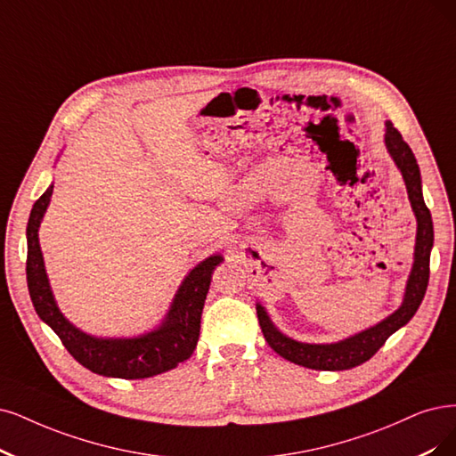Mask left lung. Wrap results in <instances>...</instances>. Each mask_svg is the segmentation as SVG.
I'll return each mask as SVG.
<instances>
[{"label": "left lung", "instance_id": "obj_1", "mask_svg": "<svg viewBox=\"0 0 456 456\" xmlns=\"http://www.w3.org/2000/svg\"><path fill=\"white\" fill-rule=\"evenodd\" d=\"M385 146L389 156L403 178L408 190V199L411 202V210L417 219V234H415V251H413V266L406 281L402 305L374 327H368L349 338L332 342V344H306L289 338L283 334L268 317L263 305H256L259 325L268 342L280 357L288 359L298 366L312 370H349L366 362L370 357L376 355V351L385 344L391 334L410 323L415 315L420 302L425 298L428 276H430V251L434 246V227L432 216L423 199V183H420V171L411 148L403 142L402 134L391 122H385Z\"/></svg>", "mask_w": 456, "mask_h": 456}]
</instances>
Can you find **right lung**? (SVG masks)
<instances>
[{
  "label": "right lung",
  "instance_id": "add662e5",
  "mask_svg": "<svg viewBox=\"0 0 456 456\" xmlns=\"http://www.w3.org/2000/svg\"><path fill=\"white\" fill-rule=\"evenodd\" d=\"M54 183L36 200L26 229L28 289L37 315L53 329L65 349L94 374L122 379H144L168 372L191 357L200 332V314L210 289L214 268L224 261L214 254L193 266L180 283L161 323L133 338H101L80 330L58 308L46 276L39 227L50 205Z\"/></svg>",
  "mask_w": 456,
  "mask_h": 456
}]
</instances>
